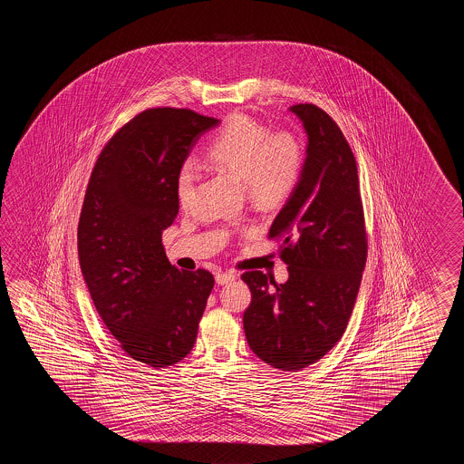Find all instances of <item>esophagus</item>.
Masks as SVG:
<instances>
[{
    "label": "esophagus",
    "instance_id": "esophagus-1",
    "mask_svg": "<svg viewBox=\"0 0 464 464\" xmlns=\"http://www.w3.org/2000/svg\"><path fill=\"white\" fill-rule=\"evenodd\" d=\"M234 278H236L234 272H218L216 274V282H218V285H226L228 282H232Z\"/></svg>",
    "mask_w": 464,
    "mask_h": 464
}]
</instances>
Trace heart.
I'll list each match as a JSON object with an SVG mask.
<instances>
[{
    "label": "heart",
    "mask_w": 464,
    "mask_h": 464,
    "mask_svg": "<svg viewBox=\"0 0 464 464\" xmlns=\"http://www.w3.org/2000/svg\"><path fill=\"white\" fill-rule=\"evenodd\" d=\"M206 159L210 166L240 179L248 200L264 208L284 204L294 194L304 169V149L294 134H270L264 124L246 114H234L226 121L208 142ZM196 180V160L186 159L176 176L182 206L194 196Z\"/></svg>",
    "instance_id": "obj_1"
}]
</instances>
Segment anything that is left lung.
<instances>
[{
    "label": "left lung",
    "instance_id": "1",
    "mask_svg": "<svg viewBox=\"0 0 464 464\" xmlns=\"http://www.w3.org/2000/svg\"><path fill=\"white\" fill-rule=\"evenodd\" d=\"M290 111L308 144L302 176L278 212L268 238H278L288 280L260 270L242 280L252 292L244 312L250 350L282 372L326 355L345 332L365 270V216L352 149L335 121L315 104Z\"/></svg>",
    "mask_w": 464,
    "mask_h": 464
}]
</instances>
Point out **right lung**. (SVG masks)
<instances>
[{"instance_id":"1","label":"right lung","mask_w":464,"mask_h":464,"mask_svg":"<svg viewBox=\"0 0 464 464\" xmlns=\"http://www.w3.org/2000/svg\"><path fill=\"white\" fill-rule=\"evenodd\" d=\"M218 119L190 109H148L99 154L78 226L81 272L99 315L136 362L164 368L184 360L214 276L170 266L162 232L179 212L176 176Z\"/></svg>"}]
</instances>
